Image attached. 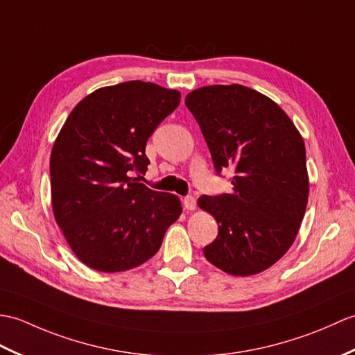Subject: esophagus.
<instances>
[{"mask_svg": "<svg viewBox=\"0 0 355 355\" xmlns=\"http://www.w3.org/2000/svg\"><path fill=\"white\" fill-rule=\"evenodd\" d=\"M182 205L187 211H194L196 205L198 203H196V198H193V196H187V198H184L182 200Z\"/></svg>", "mask_w": 355, "mask_h": 355, "instance_id": "obj_1", "label": "esophagus"}]
</instances>
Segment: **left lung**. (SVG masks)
<instances>
[{
  "instance_id": "8db88e82",
  "label": "left lung",
  "mask_w": 355,
  "mask_h": 355,
  "mask_svg": "<svg viewBox=\"0 0 355 355\" xmlns=\"http://www.w3.org/2000/svg\"><path fill=\"white\" fill-rule=\"evenodd\" d=\"M185 105L217 175L234 170L232 193L198 200L218 225L205 258L235 277L269 269L293 244L309 202L301 133L273 100L243 85L203 86Z\"/></svg>"
}]
</instances>
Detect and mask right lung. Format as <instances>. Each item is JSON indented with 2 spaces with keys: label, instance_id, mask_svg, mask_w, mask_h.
Segmentation results:
<instances>
[{
  "label": "right lung",
  "instance_id": "obj_1",
  "mask_svg": "<svg viewBox=\"0 0 355 355\" xmlns=\"http://www.w3.org/2000/svg\"><path fill=\"white\" fill-rule=\"evenodd\" d=\"M180 92L132 80L100 88L68 115L54 141V218L76 257L98 272H124L159 250L182 207L175 194L130 178L150 164L146 144Z\"/></svg>",
  "mask_w": 355,
  "mask_h": 355
}]
</instances>
